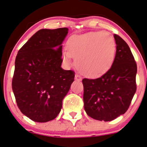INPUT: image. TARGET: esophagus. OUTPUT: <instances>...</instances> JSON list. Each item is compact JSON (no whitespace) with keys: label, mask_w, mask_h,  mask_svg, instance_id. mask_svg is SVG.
I'll return each mask as SVG.
<instances>
[{"label":"esophagus","mask_w":147,"mask_h":147,"mask_svg":"<svg viewBox=\"0 0 147 147\" xmlns=\"http://www.w3.org/2000/svg\"><path fill=\"white\" fill-rule=\"evenodd\" d=\"M75 79V81H81V80H82V78L80 77L79 75H76Z\"/></svg>","instance_id":"obj_1"}]
</instances>
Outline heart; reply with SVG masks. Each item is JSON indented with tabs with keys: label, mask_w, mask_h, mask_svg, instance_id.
<instances>
[{
	"label": "heart",
	"mask_w": 147,
	"mask_h": 147,
	"mask_svg": "<svg viewBox=\"0 0 147 147\" xmlns=\"http://www.w3.org/2000/svg\"><path fill=\"white\" fill-rule=\"evenodd\" d=\"M64 50V62L70 65L72 56L76 66L85 76L96 78L106 73L112 66L116 53L114 38L106 32H94L70 37Z\"/></svg>",
	"instance_id": "obj_1"
}]
</instances>
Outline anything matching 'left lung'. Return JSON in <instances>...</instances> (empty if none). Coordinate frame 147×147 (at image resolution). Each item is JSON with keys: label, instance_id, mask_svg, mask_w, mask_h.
I'll return each mask as SVG.
<instances>
[{"label": "left lung", "instance_id": "left-lung-1", "mask_svg": "<svg viewBox=\"0 0 147 147\" xmlns=\"http://www.w3.org/2000/svg\"><path fill=\"white\" fill-rule=\"evenodd\" d=\"M116 54L111 68L96 79H83L85 112L99 121H110L123 115L136 91L137 66L128 45L114 34Z\"/></svg>", "mask_w": 147, "mask_h": 147}]
</instances>
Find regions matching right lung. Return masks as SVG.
<instances>
[{
    "label": "right lung",
    "instance_id": "1",
    "mask_svg": "<svg viewBox=\"0 0 147 147\" xmlns=\"http://www.w3.org/2000/svg\"><path fill=\"white\" fill-rule=\"evenodd\" d=\"M68 32L67 28L39 30L16 56L13 92L21 112L35 122L56 117L74 81L75 72L61 67Z\"/></svg>",
    "mask_w": 147,
    "mask_h": 147
}]
</instances>
